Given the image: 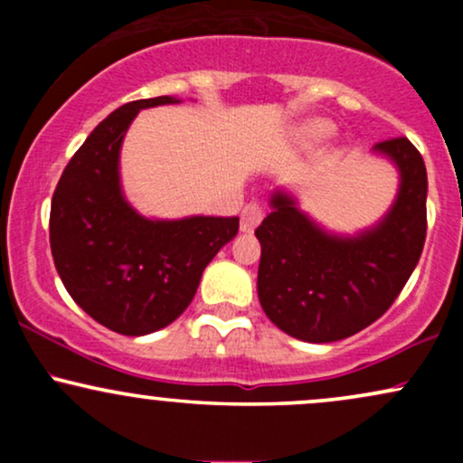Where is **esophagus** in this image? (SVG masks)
<instances>
[{
    "mask_svg": "<svg viewBox=\"0 0 463 463\" xmlns=\"http://www.w3.org/2000/svg\"><path fill=\"white\" fill-rule=\"evenodd\" d=\"M263 206L257 202H250L241 211V232H252L254 228L261 224L263 220Z\"/></svg>",
    "mask_w": 463,
    "mask_h": 463,
    "instance_id": "esophagus-1",
    "label": "esophagus"
}]
</instances>
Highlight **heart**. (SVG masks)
I'll list each match as a JSON object with an SVG mask.
<instances>
[{"label":"heart","instance_id":"b5f03b06","mask_svg":"<svg viewBox=\"0 0 463 463\" xmlns=\"http://www.w3.org/2000/svg\"><path fill=\"white\" fill-rule=\"evenodd\" d=\"M333 135V124L326 119H309L291 130V143L298 147H309Z\"/></svg>","mask_w":463,"mask_h":463}]
</instances>
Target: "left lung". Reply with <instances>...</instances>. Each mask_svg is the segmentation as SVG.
Listing matches in <instances>:
<instances>
[{"label":"left lung","mask_w":463,"mask_h":463,"mask_svg":"<svg viewBox=\"0 0 463 463\" xmlns=\"http://www.w3.org/2000/svg\"><path fill=\"white\" fill-rule=\"evenodd\" d=\"M401 174L383 220L357 235L328 232L283 189L254 231L261 243L257 291L280 331L328 344L364 331L398 298L427 237V167L407 137L372 147Z\"/></svg>","instance_id":"8db88e82"}]
</instances>
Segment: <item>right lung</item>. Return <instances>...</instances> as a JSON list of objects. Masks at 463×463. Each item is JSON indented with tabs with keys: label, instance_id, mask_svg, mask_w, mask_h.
Instances as JSON below:
<instances>
[{
	"label": "right lung",
	"instance_id": "obj_1",
	"mask_svg": "<svg viewBox=\"0 0 463 463\" xmlns=\"http://www.w3.org/2000/svg\"><path fill=\"white\" fill-rule=\"evenodd\" d=\"M178 102L161 95L119 106L73 154L52 198L50 246L62 285L95 322L130 337L176 320L239 231V217L150 220L121 191L119 152L132 119Z\"/></svg>",
	"mask_w": 463,
	"mask_h": 463
}]
</instances>
